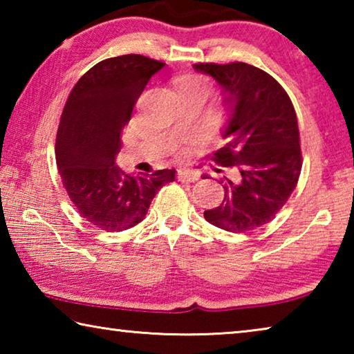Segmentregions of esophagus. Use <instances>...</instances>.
<instances>
[{
    "mask_svg": "<svg viewBox=\"0 0 354 354\" xmlns=\"http://www.w3.org/2000/svg\"><path fill=\"white\" fill-rule=\"evenodd\" d=\"M178 178L181 179V181H189V183H195V181H198V173H195V171H189V170H183V171H179L178 173Z\"/></svg>",
    "mask_w": 354,
    "mask_h": 354,
    "instance_id": "esophagus-1",
    "label": "esophagus"
}]
</instances>
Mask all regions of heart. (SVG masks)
I'll list each match as a JSON object with an SVG mask.
<instances>
[{
  "label": "heart",
  "mask_w": 354,
  "mask_h": 354,
  "mask_svg": "<svg viewBox=\"0 0 354 354\" xmlns=\"http://www.w3.org/2000/svg\"><path fill=\"white\" fill-rule=\"evenodd\" d=\"M178 88H192V91H209V84L205 77L196 76V75H189L184 76L178 81Z\"/></svg>",
  "instance_id": "obj_1"
}]
</instances>
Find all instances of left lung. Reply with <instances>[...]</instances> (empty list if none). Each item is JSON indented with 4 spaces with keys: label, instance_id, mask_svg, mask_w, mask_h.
<instances>
[{
    "label": "left lung",
    "instance_id": "8db88e82",
    "mask_svg": "<svg viewBox=\"0 0 354 354\" xmlns=\"http://www.w3.org/2000/svg\"><path fill=\"white\" fill-rule=\"evenodd\" d=\"M194 68L212 76L226 93L225 145L212 160L241 173L237 183L226 179L223 201L205 211V218L231 232L256 230L278 214L297 187L301 148L295 109L279 82L253 65L195 64Z\"/></svg>",
    "mask_w": 354,
    "mask_h": 354
}]
</instances>
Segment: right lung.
Here are the masks:
<instances>
[{"instance_id":"right-lung-1","label":"right lung","mask_w":354,"mask_h":354,"mask_svg":"<svg viewBox=\"0 0 354 354\" xmlns=\"http://www.w3.org/2000/svg\"><path fill=\"white\" fill-rule=\"evenodd\" d=\"M164 62L140 55L101 61L71 91L56 136V162L64 187L84 218L104 231H123L145 218L175 169L128 175L115 164L122 131L143 88Z\"/></svg>"}]
</instances>
